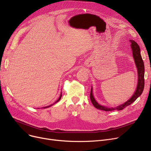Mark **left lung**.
<instances>
[{"instance_id": "1", "label": "left lung", "mask_w": 151, "mask_h": 151, "mask_svg": "<svg viewBox=\"0 0 151 151\" xmlns=\"http://www.w3.org/2000/svg\"><path fill=\"white\" fill-rule=\"evenodd\" d=\"M130 42H131V47L132 49L133 52V56L134 58V62H135L136 66L137 67L138 70V85L136 89L135 92L133 95L132 97L124 104L116 106L115 108H108L104 106L99 105L97 101L95 100L93 93H92V88H91V93H90V98L92 104L97 109L105 111H111L117 109V110H122L125 107L131 105L133 102L135 101L138 97H139L141 93H142L145 87V65L143 60L142 59L141 55L140 54V49L138 45L137 42L133 41V40H130Z\"/></svg>"}]
</instances>
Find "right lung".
<instances>
[{
    "label": "right lung",
    "instance_id": "right-lung-1",
    "mask_svg": "<svg viewBox=\"0 0 151 151\" xmlns=\"http://www.w3.org/2000/svg\"><path fill=\"white\" fill-rule=\"evenodd\" d=\"M61 97H62V93H60V97H59V99L56 101H55V103H54V104H55V103H57V102H58L60 100V99H61ZM54 104H52V105H54ZM52 105H50V106H46V107H44L43 108H48V107H50V106H52Z\"/></svg>",
    "mask_w": 151,
    "mask_h": 151
}]
</instances>
